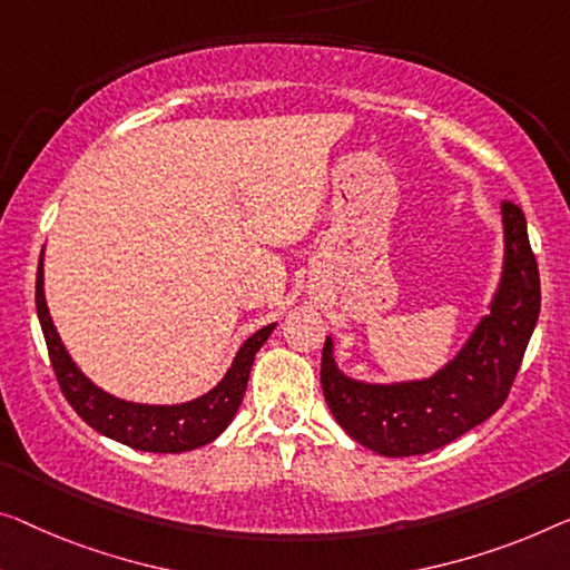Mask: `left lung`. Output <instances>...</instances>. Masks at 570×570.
<instances>
[{
    "mask_svg": "<svg viewBox=\"0 0 570 570\" xmlns=\"http://www.w3.org/2000/svg\"><path fill=\"white\" fill-rule=\"evenodd\" d=\"M504 266L489 314L453 361L430 379L366 384L335 363L333 337L322 347V392L347 435L379 455L438 450L489 420L504 404L540 314V274L524 212L502 202Z\"/></svg>",
    "mask_w": 570,
    "mask_h": 570,
    "instance_id": "obj_1",
    "label": "left lung"
}]
</instances>
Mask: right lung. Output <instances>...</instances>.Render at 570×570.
<instances>
[{"label": "right lung", "instance_id": "add662e5", "mask_svg": "<svg viewBox=\"0 0 570 570\" xmlns=\"http://www.w3.org/2000/svg\"><path fill=\"white\" fill-rule=\"evenodd\" d=\"M36 307L42 337H46L48 345L50 366L56 371L58 386H61L68 404L73 406L76 414L89 428H95L101 435L135 450H146V453H184V450L202 448L223 435L243 402L256 353L276 327L274 322V325H266L245 340L223 381L215 389H209L207 394L184 404H135L107 394L105 389L91 384L81 368L71 361L46 304L42 253L38 261Z\"/></svg>", "mask_w": 570, "mask_h": 570}]
</instances>
